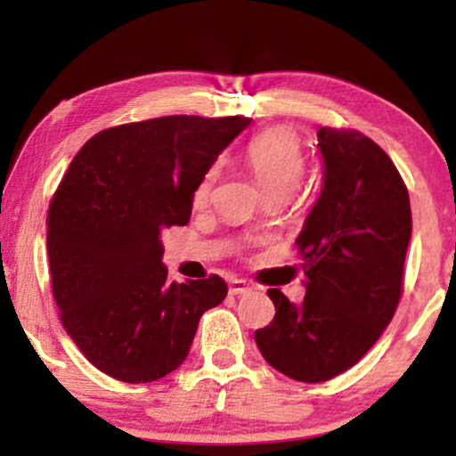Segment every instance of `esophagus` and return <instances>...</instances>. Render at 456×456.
Returning <instances> with one entry per match:
<instances>
[{
    "label": "esophagus",
    "mask_w": 456,
    "mask_h": 456,
    "mask_svg": "<svg viewBox=\"0 0 456 456\" xmlns=\"http://www.w3.org/2000/svg\"><path fill=\"white\" fill-rule=\"evenodd\" d=\"M247 292H251V286L247 284V280L242 278L230 280V295H247Z\"/></svg>",
    "instance_id": "1"
}]
</instances>
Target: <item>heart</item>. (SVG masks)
<instances>
[{"label": "heart", "mask_w": 456, "mask_h": 456, "mask_svg": "<svg viewBox=\"0 0 456 456\" xmlns=\"http://www.w3.org/2000/svg\"><path fill=\"white\" fill-rule=\"evenodd\" d=\"M247 161L265 197L282 195L289 199L305 176V151L295 130L276 126L255 136L247 149ZM217 166H211L199 178L192 191V205H208L217 183Z\"/></svg>", "instance_id": "b5f03b06"}]
</instances>
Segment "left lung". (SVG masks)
I'll return each instance as SVG.
<instances>
[{
	"instance_id": "obj_1",
	"label": "left lung",
	"mask_w": 456,
	"mask_h": 456,
	"mask_svg": "<svg viewBox=\"0 0 456 456\" xmlns=\"http://www.w3.org/2000/svg\"><path fill=\"white\" fill-rule=\"evenodd\" d=\"M317 139L322 195L297 239L307 292L292 305L267 290L276 315L255 330L267 363L307 384L346 371L382 336L403 295L413 226L407 186L378 142L328 126Z\"/></svg>"
}]
</instances>
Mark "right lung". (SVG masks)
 <instances>
[{"mask_svg": "<svg viewBox=\"0 0 456 456\" xmlns=\"http://www.w3.org/2000/svg\"><path fill=\"white\" fill-rule=\"evenodd\" d=\"M251 118L164 116L85 142L47 214L61 326L110 378L147 384L178 370L199 320L228 286L211 273L166 282L161 234L191 220L192 191Z\"/></svg>", "mask_w": 456, "mask_h": 456, "instance_id": "obj_1", "label": "right lung"}]
</instances>
